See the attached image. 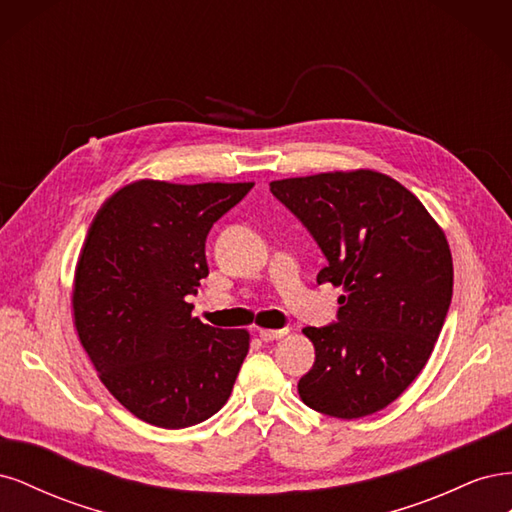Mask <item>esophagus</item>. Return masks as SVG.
<instances>
[{
    "instance_id": "esophagus-1",
    "label": "esophagus",
    "mask_w": 512,
    "mask_h": 512,
    "mask_svg": "<svg viewBox=\"0 0 512 512\" xmlns=\"http://www.w3.org/2000/svg\"><path fill=\"white\" fill-rule=\"evenodd\" d=\"M262 342H273V339H282L288 335V329H260L258 331Z\"/></svg>"
}]
</instances>
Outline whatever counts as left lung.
<instances>
[{
    "mask_svg": "<svg viewBox=\"0 0 512 512\" xmlns=\"http://www.w3.org/2000/svg\"><path fill=\"white\" fill-rule=\"evenodd\" d=\"M271 192L327 256L316 282L344 288L337 322L303 329L316 348L299 380L303 404L344 421L374 414L438 342L453 297L444 230L404 185L367 168L271 181Z\"/></svg>",
    "mask_w": 512,
    "mask_h": 512,
    "instance_id": "8db88e82",
    "label": "left lung"
}]
</instances>
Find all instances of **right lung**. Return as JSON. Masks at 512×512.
Returning <instances> with one entry per match:
<instances>
[{"label":"right lung","mask_w":512,"mask_h":512,"mask_svg":"<svg viewBox=\"0 0 512 512\" xmlns=\"http://www.w3.org/2000/svg\"><path fill=\"white\" fill-rule=\"evenodd\" d=\"M252 188L141 179L108 198L87 230L74 327L102 384L149 425L203 423L232 393L250 333L203 324L188 299L209 275L211 226Z\"/></svg>","instance_id":"right-lung-1"}]
</instances>
